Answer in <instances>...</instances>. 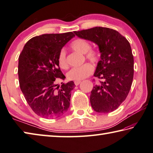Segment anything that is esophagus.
<instances>
[{
	"label": "esophagus",
	"instance_id": "obj_1",
	"mask_svg": "<svg viewBox=\"0 0 153 153\" xmlns=\"http://www.w3.org/2000/svg\"><path fill=\"white\" fill-rule=\"evenodd\" d=\"M81 82H82L81 81H75L74 83H75V85H78Z\"/></svg>",
	"mask_w": 153,
	"mask_h": 153
}]
</instances>
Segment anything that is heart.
Returning <instances> with one entry per match:
<instances>
[{
  "mask_svg": "<svg viewBox=\"0 0 153 153\" xmlns=\"http://www.w3.org/2000/svg\"><path fill=\"white\" fill-rule=\"evenodd\" d=\"M71 48L74 51L82 54H85L87 59H89L91 62H97L100 58L99 53L94 50H91V45L88 41L83 39H77L75 40L71 44ZM58 62L59 66L62 69H67L68 67V64L66 59V53L64 50H62L59 53ZM93 71L94 68L90 64H83L79 67H76L68 71L67 74V77L68 79L79 81L86 78L90 75Z\"/></svg>",
  "mask_w": 153,
  "mask_h": 153,
  "instance_id": "obj_1",
  "label": "heart"
}]
</instances>
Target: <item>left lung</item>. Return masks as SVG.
Returning a JSON list of instances; mask_svg holds the SVG:
<instances>
[{
  "instance_id": "obj_1",
  "label": "left lung",
  "mask_w": 153,
  "mask_h": 153,
  "mask_svg": "<svg viewBox=\"0 0 153 153\" xmlns=\"http://www.w3.org/2000/svg\"><path fill=\"white\" fill-rule=\"evenodd\" d=\"M74 33L97 44L101 53L94 76L103 82L91 91L92 108L100 113L112 112L125 100L132 85L134 59L130 44L117 31L105 27Z\"/></svg>"
}]
</instances>
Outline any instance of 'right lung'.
Wrapping results in <instances>:
<instances>
[{
    "instance_id": "add662e5",
    "label": "right lung",
    "mask_w": 153,
    "mask_h": 153,
    "mask_svg": "<svg viewBox=\"0 0 153 153\" xmlns=\"http://www.w3.org/2000/svg\"><path fill=\"white\" fill-rule=\"evenodd\" d=\"M74 36L70 32L33 37L19 56L20 89L33 111L42 117H59L70 107L71 92L76 86L74 82L63 83L59 88L55 80L58 77L65 78L58 58L62 48Z\"/></svg>"
}]
</instances>
